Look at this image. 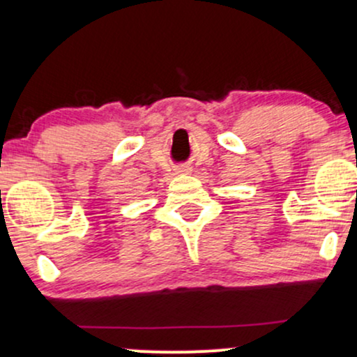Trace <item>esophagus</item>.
I'll use <instances>...</instances> for the list:
<instances>
[{
  "label": "esophagus",
  "mask_w": 357,
  "mask_h": 357,
  "mask_svg": "<svg viewBox=\"0 0 357 357\" xmlns=\"http://www.w3.org/2000/svg\"><path fill=\"white\" fill-rule=\"evenodd\" d=\"M190 171H191V167L186 166V165L178 167V173H190Z\"/></svg>",
  "instance_id": "esophagus-1"
}]
</instances>
